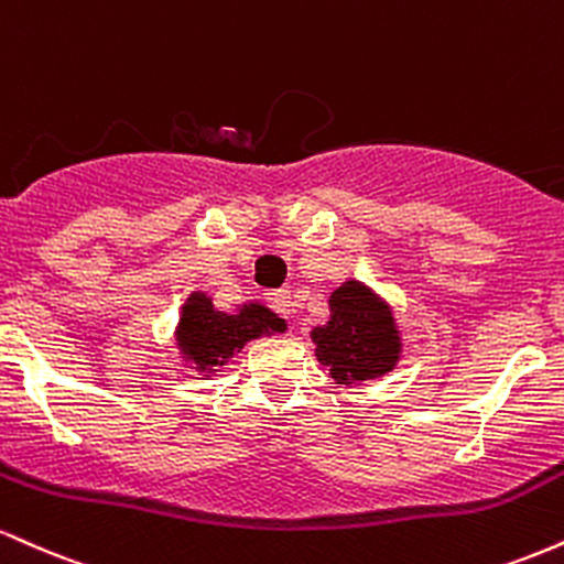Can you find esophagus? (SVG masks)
I'll return each instance as SVG.
<instances>
[{"instance_id": "obj_1", "label": "esophagus", "mask_w": 564, "mask_h": 564, "mask_svg": "<svg viewBox=\"0 0 564 564\" xmlns=\"http://www.w3.org/2000/svg\"><path fill=\"white\" fill-rule=\"evenodd\" d=\"M268 300H270V307H273L278 315H283V318H291V313H294V304H291V291L289 289L270 291Z\"/></svg>"}]
</instances>
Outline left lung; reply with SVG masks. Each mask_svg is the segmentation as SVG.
Returning <instances> with one entry per match:
<instances>
[{"mask_svg":"<svg viewBox=\"0 0 564 564\" xmlns=\"http://www.w3.org/2000/svg\"><path fill=\"white\" fill-rule=\"evenodd\" d=\"M332 318L315 326V358L328 366L336 384H360L384 377L400 360L398 323L390 304L366 283L345 281L328 296Z\"/></svg>","mask_w":564,"mask_h":564,"instance_id":"1","label":"left lung"}]
</instances>
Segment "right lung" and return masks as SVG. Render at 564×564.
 <instances>
[{
	"label": "right lung",
	"instance_id": "1",
	"mask_svg": "<svg viewBox=\"0 0 564 564\" xmlns=\"http://www.w3.org/2000/svg\"><path fill=\"white\" fill-rule=\"evenodd\" d=\"M283 332H286V321L278 318L273 310L260 302L241 304L232 313H223L212 304V296H206L204 291H193L183 304L174 339L187 364L209 377L228 364L232 355L241 352L246 341Z\"/></svg>",
	"mask_w": 564,
	"mask_h": 564
}]
</instances>
